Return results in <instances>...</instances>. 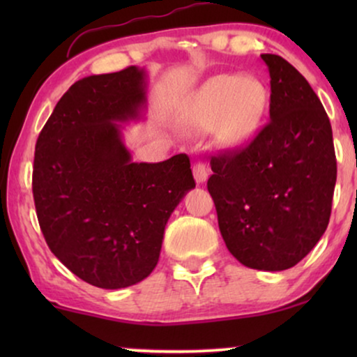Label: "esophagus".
Returning <instances> with one entry per match:
<instances>
[{"label":"esophagus","instance_id":"1","mask_svg":"<svg viewBox=\"0 0 357 357\" xmlns=\"http://www.w3.org/2000/svg\"><path fill=\"white\" fill-rule=\"evenodd\" d=\"M193 175H195V180H197V183H204L208 180V175H209V170L206 167V164L204 162H197L193 165Z\"/></svg>","mask_w":357,"mask_h":357}]
</instances>
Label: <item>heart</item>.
<instances>
[{"label": "heart", "instance_id": "heart-1", "mask_svg": "<svg viewBox=\"0 0 357 357\" xmlns=\"http://www.w3.org/2000/svg\"><path fill=\"white\" fill-rule=\"evenodd\" d=\"M266 109V91L250 77L219 76L204 89L197 123L202 130L224 121V135L232 143L245 139Z\"/></svg>", "mask_w": 357, "mask_h": 357}]
</instances>
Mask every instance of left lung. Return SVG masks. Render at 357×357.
<instances>
[{
    "instance_id": "1",
    "label": "left lung",
    "mask_w": 357,
    "mask_h": 357,
    "mask_svg": "<svg viewBox=\"0 0 357 357\" xmlns=\"http://www.w3.org/2000/svg\"><path fill=\"white\" fill-rule=\"evenodd\" d=\"M270 121L245 148L214 155L208 192L226 247L253 270L297 265L324 236L336 183L328 115L284 58L263 53Z\"/></svg>"
}]
</instances>
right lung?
<instances>
[{
    "label": "right lung",
    "instance_id": "add662e5",
    "mask_svg": "<svg viewBox=\"0 0 357 357\" xmlns=\"http://www.w3.org/2000/svg\"><path fill=\"white\" fill-rule=\"evenodd\" d=\"M146 71L76 81L38 135L32 192L58 260L102 289L133 286L159 261L164 229L195 180L187 154L133 162L121 125L143 119Z\"/></svg>",
    "mask_w": 357,
    "mask_h": 357
}]
</instances>
